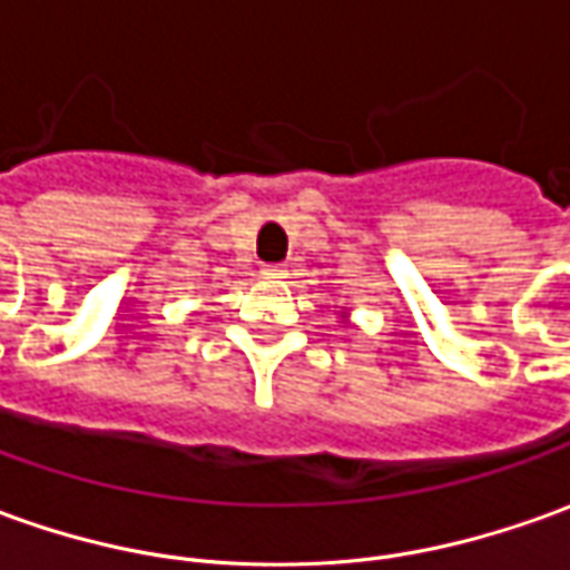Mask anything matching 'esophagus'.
I'll use <instances>...</instances> for the list:
<instances>
[{"label":"esophagus","instance_id":"obj_1","mask_svg":"<svg viewBox=\"0 0 570 570\" xmlns=\"http://www.w3.org/2000/svg\"><path fill=\"white\" fill-rule=\"evenodd\" d=\"M262 277H268V281H281V277H286V268L284 265H265V268H262Z\"/></svg>","mask_w":570,"mask_h":570}]
</instances>
